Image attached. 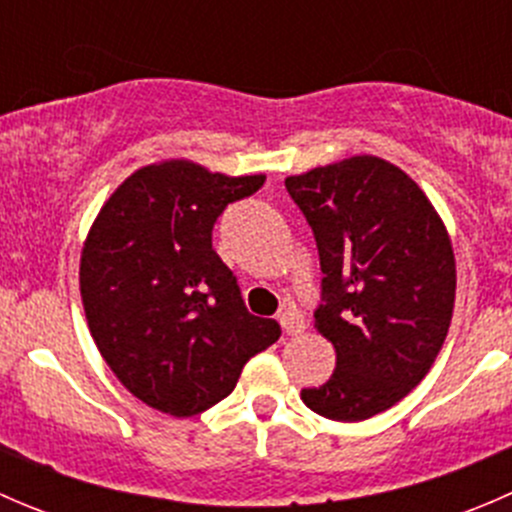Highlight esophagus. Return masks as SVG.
Masks as SVG:
<instances>
[{"instance_id": "esophagus-1", "label": "esophagus", "mask_w": 512, "mask_h": 512, "mask_svg": "<svg viewBox=\"0 0 512 512\" xmlns=\"http://www.w3.org/2000/svg\"><path fill=\"white\" fill-rule=\"evenodd\" d=\"M280 324L285 329V334H302L307 329V322H304V314L299 312L297 307H285L280 314Z\"/></svg>"}]
</instances>
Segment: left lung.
<instances>
[{
	"mask_svg": "<svg viewBox=\"0 0 512 512\" xmlns=\"http://www.w3.org/2000/svg\"><path fill=\"white\" fill-rule=\"evenodd\" d=\"M314 232L322 304L314 327L337 352L314 414L364 421L399 404L436 361L456 302V257L441 215L394 163L352 156L289 175Z\"/></svg>",
	"mask_w": 512,
	"mask_h": 512,
	"instance_id": "left-lung-1",
	"label": "left lung"
}]
</instances>
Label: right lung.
<instances>
[{
	"mask_svg": "<svg viewBox=\"0 0 512 512\" xmlns=\"http://www.w3.org/2000/svg\"><path fill=\"white\" fill-rule=\"evenodd\" d=\"M265 175L210 173L160 160L128 175L96 215L79 285L98 352L136 399L170 416L223 401L280 324L247 312L213 250V225Z\"/></svg>",
	"mask_w": 512,
	"mask_h": 512,
	"instance_id": "add662e5",
	"label": "right lung"
}]
</instances>
